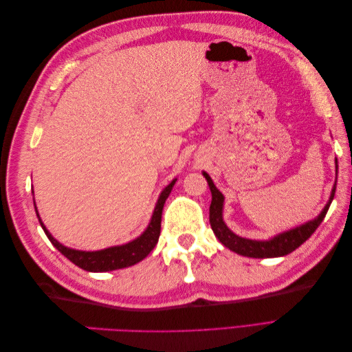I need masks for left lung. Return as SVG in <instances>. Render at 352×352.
<instances>
[{
  "label": "left lung",
  "mask_w": 352,
  "mask_h": 352,
  "mask_svg": "<svg viewBox=\"0 0 352 352\" xmlns=\"http://www.w3.org/2000/svg\"><path fill=\"white\" fill-rule=\"evenodd\" d=\"M202 175H204V177L207 179L210 190H211L210 225L212 232H214L217 239L225 245L226 248L239 255H243V257H251V258L282 257V255L291 254L298 247H301V245L313 235L316 229L320 226V223L326 216V212L330 207V202H332L335 197V190H336V184H335L326 207L314 220L307 221L304 225L298 226L295 229L279 233V235H276L269 241H254V239H247V238H241L235 235V233L226 226V223L223 221V202H225V197L221 195L220 190L214 186L211 177L206 172Z\"/></svg>",
  "instance_id": "obj_1"
}]
</instances>
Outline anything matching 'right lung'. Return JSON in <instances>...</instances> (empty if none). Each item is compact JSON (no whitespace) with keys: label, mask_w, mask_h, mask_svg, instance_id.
Here are the masks:
<instances>
[{"label":"right lung","mask_w":352,"mask_h":352,"mask_svg":"<svg viewBox=\"0 0 352 352\" xmlns=\"http://www.w3.org/2000/svg\"><path fill=\"white\" fill-rule=\"evenodd\" d=\"M176 182V179H173L164 189L163 192L160 194L158 201L155 204L154 212L150 225L145 229V232L140 238H136L135 241L124 243V245H117V247L111 248H105L101 251H78V250H72L61 245L57 239L52 238L51 233L47 230V228L42 223L38 210L35 206L36 216L39 219V223L42 229H44L45 235L51 241V243L54 247L67 257L73 264H76L78 267L87 270V272H111V270H119L124 267H131V265L142 261L148 254H150L154 247L158 242L160 236V229H162V212L163 207L166 204V199L168 198L170 192H172L173 185ZM34 192V190H32Z\"/></svg>","instance_id":"1"}]
</instances>
